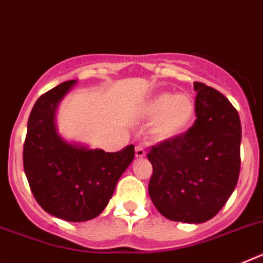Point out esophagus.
<instances>
[{
	"label": "esophagus",
	"mask_w": 263,
	"mask_h": 263,
	"mask_svg": "<svg viewBox=\"0 0 263 263\" xmlns=\"http://www.w3.org/2000/svg\"><path fill=\"white\" fill-rule=\"evenodd\" d=\"M146 157V152L143 150V147H141V146H137L136 147V158H138V159H142V158Z\"/></svg>",
	"instance_id": "34e87169"
}]
</instances>
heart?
Masks as SVG:
<instances>
[{
    "instance_id": "1",
    "label": "heart",
    "mask_w": 263,
    "mask_h": 263,
    "mask_svg": "<svg viewBox=\"0 0 263 263\" xmlns=\"http://www.w3.org/2000/svg\"><path fill=\"white\" fill-rule=\"evenodd\" d=\"M195 103L191 96L168 92L157 93L147 99L141 109L146 120H152L150 136L154 141L164 142L184 134L195 118Z\"/></svg>"
}]
</instances>
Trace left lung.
<instances>
[{"label": "left lung", "instance_id": "left-lung-1", "mask_svg": "<svg viewBox=\"0 0 263 263\" xmlns=\"http://www.w3.org/2000/svg\"><path fill=\"white\" fill-rule=\"evenodd\" d=\"M196 121L187 133L153 146L148 195L160 215L201 224L233 194L240 175L241 122L229 100L215 88L194 83Z\"/></svg>", "mask_w": 263, "mask_h": 263}]
</instances>
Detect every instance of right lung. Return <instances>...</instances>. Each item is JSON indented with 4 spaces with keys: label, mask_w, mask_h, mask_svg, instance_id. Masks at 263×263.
<instances>
[{
    "label": "right lung",
    "mask_w": 263,
    "mask_h": 263,
    "mask_svg": "<svg viewBox=\"0 0 263 263\" xmlns=\"http://www.w3.org/2000/svg\"><path fill=\"white\" fill-rule=\"evenodd\" d=\"M76 83H62L36 100L23 145V168L35 200L47 213L71 222L103 212L134 159L133 145L105 153L60 136L58 108Z\"/></svg>",
    "instance_id": "right-lung-1"
}]
</instances>
